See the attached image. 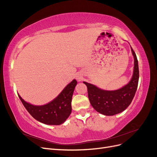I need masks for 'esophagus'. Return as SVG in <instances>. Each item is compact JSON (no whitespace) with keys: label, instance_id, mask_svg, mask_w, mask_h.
<instances>
[{"label":"esophagus","instance_id":"1","mask_svg":"<svg viewBox=\"0 0 157 157\" xmlns=\"http://www.w3.org/2000/svg\"><path fill=\"white\" fill-rule=\"evenodd\" d=\"M77 79L78 80V81H80L82 80V77L80 76H77Z\"/></svg>","mask_w":157,"mask_h":157}]
</instances>
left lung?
Here are the masks:
<instances>
[{"instance_id":"obj_1","label":"left lung","mask_w":157,"mask_h":157,"mask_svg":"<svg viewBox=\"0 0 157 157\" xmlns=\"http://www.w3.org/2000/svg\"><path fill=\"white\" fill-rule=\"evenodd\" d=\"M134 58V73L130 81L122 88L109 91L96 87L94 85L83 82L88 88L89 101L98 113L107 116H113L124 111L130 105L137 90L139 80L138 61L135 52L131 47Z\"/></svg>"}]
</instances>
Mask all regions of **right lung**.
<instances>
[{
	"label": "right lung",
	"mask_w": 157,
	"mask_h": 157,
	"mask_svg": "<svg viewBox=\"0 0 157 157\" xmlns=\"http://www.w3.org/2000/svg\"><path fill=\"white\" fill-rule=\"evenodd\" d=\"M77 80L74 79L67 85L58 97L44 105H33L25 101L18 94V96L30 115L43 124L59 125L63 123L71 113V99Z\"/></svg>",
	"instance_id": "obj_1"
}]
</instances>
